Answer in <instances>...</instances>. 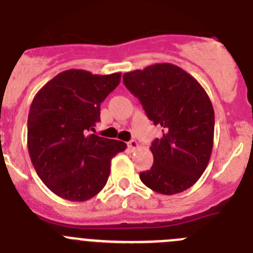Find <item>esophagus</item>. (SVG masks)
Segmentation results:
<instances>
[{"instance_id": "34e87169", "label": "esophagus", "mask_w": 253, "mask_h": 253, "mask_svg": "<svg viewBox=\"0 0 253 253\" xmlns=\"http://www.w3.org/2000/svg\"><path fill=\"white\" fill-rule=\"evenodd\" d=\"M138 147H139V144H138L137 140H130V142L128 143V148L130 149V151H135V149H138Z\"/></svg>"}]
</instances>
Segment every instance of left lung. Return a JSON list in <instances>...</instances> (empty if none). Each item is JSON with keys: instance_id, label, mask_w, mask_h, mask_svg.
<instances>
[{"instance_id": "obj_1", "label": "left lung", "mask_w": 253, "mask_h": 253, "mask_svg": "<svg viewBox=\"0 0 253 253\" xmlns=\"http://www.w3.org/2000/svg\"><path fill=\"white\" fill-rule=\"evenodd\" d=\"M125 87L138 97L148 119L162 128L152 143L153 166L140 172L147 187L175 195L193 186L209 163L214 142V109L203 86L171 63L126 72Z\"/></svg>"}]
</instances>
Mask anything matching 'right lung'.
I'll return each instance as SVG.
<instances>
[{"mask_svg":"<svg viewBox=\"0 0 253 253\" xmlns=\"http://www.w3.org/2000/svg\"><path fill=\"white\" fill-rule=\"evenodd\" d=\"M120 77V72L101 76L68 69L35 95L28 116L29 154L40 180L55 195L71 202L97 195L113 157L126 148L124 142L88 134Z\"/></svg>","mask_w":253,"mask_h":253,"instance_id":"1","label":"right lung"}]
</instances>
